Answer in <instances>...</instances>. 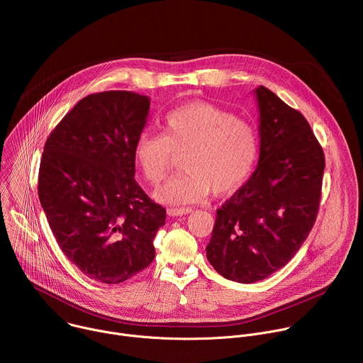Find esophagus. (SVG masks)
Here are the masks:
<instances>
[{
  "mask_svg": "<svg viewBox=\"0 0 363 363\" xmlns=\"http://www.w3.org/2000/svg\"><path fill=\"white\" fill-rule=\"evenodd\" d=\"M192 211L191 206H178V208H168V216L169 217H179L184 214H189Z\"/></svg>",
  "mask_w": 363,
  "mask_h": 363,
  "instance_id": "1",
  "label": "esophagus"
}]
</instances>
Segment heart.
Returning a JSON list of instances; mask_svg holds the SVG:
<instances>
[{
	"label": "heart",
	"mask_w": 363,
	"mask_h": 363,
	"mask_svg": "<svg viewBox=\"0 0 363 363\" xmlns=\"http://www.w3.org/2000/svg\"><path fill=\"white\" fill-rule=\"evenodd\" d=\"M162 133H142L133 158L143 178L158 186L182 157V174L157 191L164 203H189L237 192L250 178L260 152L252 123L213 103L191 101L172 109Z\"/></svg>",
	"instance_id": "obj_1"
}]
</instances>
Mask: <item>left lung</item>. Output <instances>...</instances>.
<instances>
[{"instance_id": "1", "label": "left lung", "mask_w": 363, "mask_h": 363, "mask_svg": "<svg viewBox=\"0 0 363 363\" xmlns=\"http://www.w3.org/2000/svg\"><path fill=\"white\" fill-rule=\"evenodd\" d=\"M260 160L251 178L217 210L206 258L225 279L260 281L298 251L320 203L325 153L306 118L264 86Z\"/></svg>"}]
</instances>
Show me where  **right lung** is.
Returning a JSON list of instances; mask_svg holds the SVG:
<instances>
[{
    "instance_id": "1",
    "label": "right lung",
    "mask_w": 363,
    "mask_h": 363,
    "mask_svg": "<svg viewBox=\"0 0 363 363\" xmlns=\"http://www.w3.org/2000/svg\"><path fill=\"white\" fill-rule=\"evenodd\" d=\"M149 97L126 90L83 97L45 140L38 198L69 260L89 279L118 284L155 258L167 210L135 181L133 147Z\"/></svg>"
}]
</instances>
